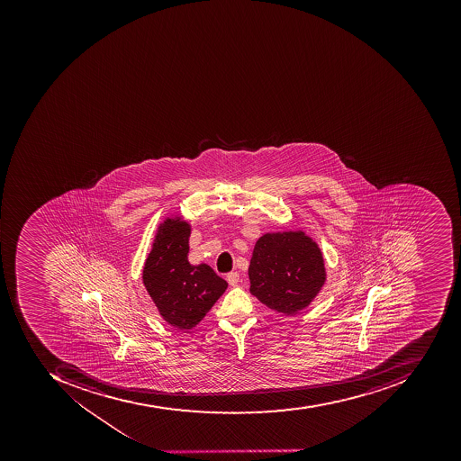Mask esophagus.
I'll return each mask as SVG.
<instances>
[{
	"instance_id": "obj_1",
	"label": "esophagus",
	"mask_w": 461,
	"mask_h": 461,
	"mask_svg": "<svg viewBox=\"0 0 461 461\" xmlns=\"http://www.w3.org/2000/svg\"><path fill=\"white\" fill-rule=\"evenodd\" d=\"M227 281H229V284L231 285V286H235V285L239 284V272H230V274L227 275Z\"/></svg>"
}]
</instances>
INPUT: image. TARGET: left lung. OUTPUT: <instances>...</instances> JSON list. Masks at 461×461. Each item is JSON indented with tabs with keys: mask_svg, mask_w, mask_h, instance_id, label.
<instances>
[{
	"mask_svg": "<svg viewBox=\"0 0 461 461\" xmlns=\"http://www.w3.org/2000/svg\"><path fill=\"white\" fill-rule=\"evenodd\" d=\"M249 275V292L286 316L309 306L326 281L321 249L303 231L262 235L255 244Z\"/></svg>",
	"mask_w": 461,
	"mask_h": 461,
	"instance_id": "1",
	"label": "left lung"
}]
</instances>
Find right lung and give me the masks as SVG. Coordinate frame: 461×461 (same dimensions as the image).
I'll list each match as a JSON object with an SVG mask.
<instances>
[{"label": "right lung", "mask_w": 461, "mask_h": 461, "mask_svg": "<svg viewBox=\"0 0 461 461\" xmlns=\"http://www.w3.org/2000/svg\"><path fill=\"white\" fill-rule=\"evenodd\" d=\"M189 237L190 226L180 217L165 220L142 272L160 316L180 330L199 324L227 289V282L209 265L187 261Z\"/></svg>", "instance_id": "obj_1"}]
</instances>
